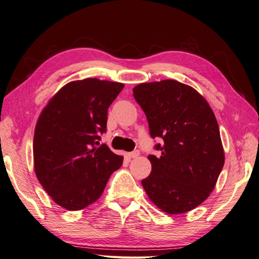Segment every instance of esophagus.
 I'll use <instances>...</instances> for the list:
<instances>
[{
  "label": "esophagus",
  "mask_w": 259,
  "mask_h": 259,
  "mask_svg": "<svg viewBox=\"0 0 259 259\" xmlns=\"http://www.w3.org/2000/svg\"><path fill=\"white\" fill-rule=\"evenodd\" d=\"M128 156H130V158H132V159H135V158H138V156H139V151H138V150H135V151H133V152L128 153Z\"/></svg>",
  "instance_id": "obj_1"
}]
</instances>
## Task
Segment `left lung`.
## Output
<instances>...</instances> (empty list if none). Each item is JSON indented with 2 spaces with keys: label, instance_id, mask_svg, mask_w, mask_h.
Returning a JSON list of instances; mask_svg holds the SVG:
<instances>
[{
  "label": "left lung",
  "instance_id": "8db88e82",
  "mask_svg": "<svg viewBox=\"0 0 259 259\" xmlns=\"http://www.w3.org/2000/svg\"><path fill=\"white\" fill-rule=\"evenodd\" d=\"M133 92L151 136L164 142L155 146L160 158L148 156L152 170L144 189L166 214L187 213L209 197L224 166L215 114L197 90L175 80L140 83Z\"/></svg>",
  "mask_w": 259,
  "mask_h": 259
}]
</instances>
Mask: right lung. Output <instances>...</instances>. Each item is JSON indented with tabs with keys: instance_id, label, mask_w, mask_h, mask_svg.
<instances>
[{
	"instance_id": "1",
	"label": "right lung",
	"mask_w": 259,
	"mask_h": 259,
	"mask_svg": "<svg viewBox=\"0 0 259 259\" xmlns=\"http://www.w3.org/2000/svg\"><path fill=\"white\" fill-rule=\"evenodd\" d=\"M124 84L96 77L69 82L38 116L33 167L44 190L61 207L80 210L96 202L123 156L94 145L106 132L107 112Z\"/></svg>"
}]
</instances>
